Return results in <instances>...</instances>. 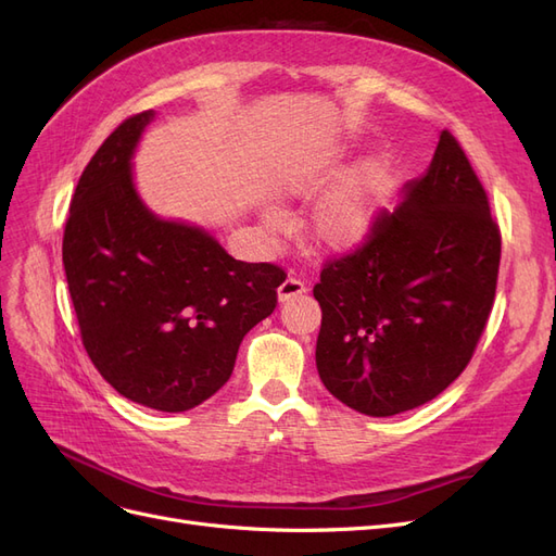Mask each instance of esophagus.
<instances>
[{"instance_id":"obj_1","label":"esophagus","mask_w":556,"mask_h":556,"mask_svg":"<svg viewBox=\"0 0 556 556\" xmlns=\"http://www.w3.org/2000/svg\"><path fill=\"white\" fill-rule=\"evenodd\" d=\"M308 288L301 280H296V278H285L282 282H280V288H278V299L280 301H290V299H294V296H301L304 294Z\"/></svg>"}]
</instances>
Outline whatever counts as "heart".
Here are the masks:
<instances>
[{"label": "heart", "instance_id": "1", "mask_svg": "<svg viewBox=\"0 0 556 556\" xmlns=\"http://www.w3.org/2000/svg\"><path fill=\"white\" fill-rule=\"evenodd\" d=\"M339 172L333 153H323L301 162L282 178V194L290 199H311L323 192ZM392 174L384 157L362 160L333 190L317 201L306 220V241L327 255H345L362 248L371 237L382 201L390 190ZM264 225L282 231L288 220L280 211H266Z\"/></svg>", "mask_w": 556, "mask_h": 556}]
</instances>
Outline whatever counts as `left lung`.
<instances>
[{
	"instance_id": "1",
	"label": "left lung",
	"mask_w": 556,
	"mask_h": 556,
	"mask_svg": "<svg viewBox=\"0 0 556 556\" xmlns=\"http://www.w3.org/2000/svg\"><path fill=\"white\" fill-rule=\"evenodd\" d=\"M501 233L447 129L429 169L403 185L368 241L313 288L323 308L315 364L352 410L392 417L439 396L473 357L492 313Z\"/></svg>"
}]
</instances>
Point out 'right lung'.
<instances>
[{
    "label": "right lung",
    "mask_w": 556,
    "mask_h": 556,
    "mask_svg": "<svg viewBox=\"0 0 556 556\" xmlns=\"http://www.w3.org/2000/svg\"><path fill=\"white\" fill-rule=\"evenodd\" d=\"M155 111L129 117L83 172L62 262L80 339L125 399L182 413L229 380L243 336L276 308L285 271L227 255L213 233L164 220L134 182Z\"/></svg>",
    "instance_id": "right-lung-1"
}]
</instances>
